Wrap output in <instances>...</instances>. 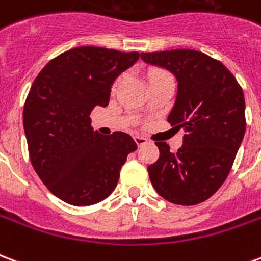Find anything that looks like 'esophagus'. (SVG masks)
<instances>
[{
  "label": "esophagus",
  "mask_w": 261,
  "mask_h": 261,
  "mask_svg": "<svg viewBox=\"0 0 261 261\" xmlns=\"http://www.w3.org/2000/svg\"><path fill=\"white\" fill-rule=\"evenodd\" d=\"M134 141L137 142V145H138V147H141V145H144V144H147L148 140L145 138V137H142V136H134Z\"/></svg>",
  "instance_id": "34e87169"
}]
</instances>
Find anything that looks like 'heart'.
Instances as JSON below:
<instances>
[{
	"instance_id": "1",
	"label": "heart",
	"mask_w": 261,
	"mask_h": 261,
	"mask_svg": "<svg viewBox=\"0 0 261 261\" xmlns=\"http://www.w3.org/2000/svg\"><path fill=\"white\" fill-rule=\"evenodd\" d=\"M153 74H158V72H153ZM153 74H152V75H153Z\"/></svg>"
}]
</instances>
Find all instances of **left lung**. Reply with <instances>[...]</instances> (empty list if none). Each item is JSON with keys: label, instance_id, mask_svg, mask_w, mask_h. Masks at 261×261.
Instances as JSON below:
<instances>
[{"label": "left lung", "instance_id": "8db88e82", "mask_svg": "<svg viewBox=\"0 0 261 261\" xmlns=\"http://www.w3.org/2000/svg\"><path fill=\"white\" fill-rule=\"evenodd\" d=\"M141 60L173 74L177 93L168 121L186 131L176 153L166 142H156L161 155L148 166L151 183L173 204L205 201L229 175L245 136L243 91L221 61L201 51L141 53Z\"/></svg>", "mask_w": 261, "mask_h": 261}]
</instances>
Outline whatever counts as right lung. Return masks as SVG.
Instances as JSON below:
<instances>
[{
    "label": "right lung",
    "mask_w": 261,
    "mask_h": 261,
    "mask_svg": "<svg viewBox=\"0 0 261 261\" xmlns=\"http://www.w3.org/2000/svg\"><path fill=\"white\" fill-rule=\"evenodd\" d=\"M140 53L75 47L53 59L32 84L23 108L29 155L39 177L54 196L72 205H92L112 194L131 136H102L89 114L106 108L114 81L136 64Z\"/></svg>",
    "instance_id": "add662e5"
}]
</instances>
